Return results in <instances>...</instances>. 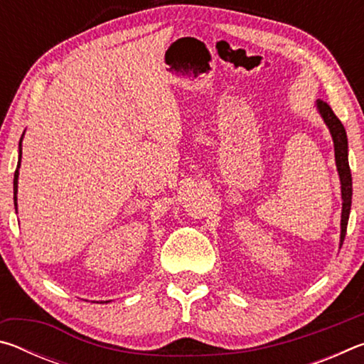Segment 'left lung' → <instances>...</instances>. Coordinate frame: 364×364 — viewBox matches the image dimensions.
<instances>
[{"mask_svg":"<svg viewBox=\"0 0 364 364\" xmlns=\"http://www.w3.org/2000/svg\"><path fill=\"white\" fill-rule=\"evenodd\" d=\"M316 109L321 114L323 120L328 125L332 141H334V152H336V165L341 178V189H342V220H341V247L343 244L345 234H347V225L350 217V207H352V173H350L348 165V141L347 133L342 122L337 119V115L332 112L328 102L321 100L316 101Z\"/></svg>","mask_w":364,"mask_h":364,"instance_id":"8db88e82","label":"left lung"}]
</instances>
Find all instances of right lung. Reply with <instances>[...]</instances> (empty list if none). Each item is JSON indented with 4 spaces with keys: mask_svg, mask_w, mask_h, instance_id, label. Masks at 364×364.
<instances>
[{
    "mask_svg": "<svg viewBox=\"0 0 364 364\" xmlns=\"http://www.w3.org/2000/svg\"><path fill=\"white\" fill-rule=\"evenodd\" d=\"M21 159H22V138L19 141V162H17V168H16V173H14V207H16V212H17V178H19ZM106 304H107V301H106Z\"/></svg>",
    "mask_w": 364,
    "mask_h": 364,
    "instance_id": "right-lung-1",
    "label": "right lung"
}]
</instances>
